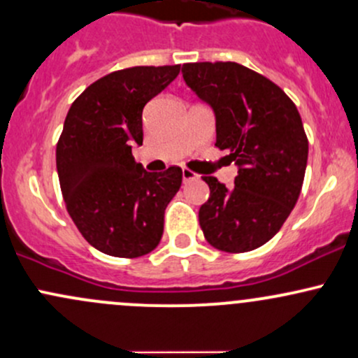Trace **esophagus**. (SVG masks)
I'll return each mask as SVG.
<instances>
[{"label":"esophagus","instance_id":"1","mask_svg":"<svg viewBox=\"0 0 358 358\" xmlns=\"http://www.w3.org/2000/svg\"><path fill=\"white\" fill-rule=\"evenodd\" d=\"M182 176H183V180H185V182H190V180H197V178H199L197 173L192 171V170H188V168H183V170H182Z\"/></svg>","mask_w":358,"mask_h":358}]
</instances>
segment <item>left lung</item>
Here are the masks:
<instances>
[{"mask_svg":"<svg viewBox=\"0 0 358 358\" xmlns=\"http://www.w3.org/2000/svg\"><path fill=\"white\" fill-rule=\"evenodd\" d=\"M183 80L215 113V146L239 170L234 188H210L199 222L209 245L226 253L260 248L296 206L308 164V136L284 90L238 62H187Z\"/></svg>","mask_w":358,"mask_h":358,"instance_id":"8db88e82","label":"left lung"}]
</instances>
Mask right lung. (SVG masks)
I'll list each match as a JSON object with an SVG mask.
<instances>
[{
  "label": "right lung",
  "instance_id": "obj_1",
  "mask_svg": "<svg viewBox=\"0 0 358 358\" xmlns=\"http://www.w3.org/2000/svg\"><path fill=\"white\" fill-rule=\"evenodd\" d=\"M178 73L180 64L113 71L90 85L66 115L56 146L66 209L81 236L110 257H143L163 236L182 168L146 171L132 146L143 144L146 103Z\"/></svg>",
  "mask_w": 358,
  "mask_h": 358
}]
</instances>
